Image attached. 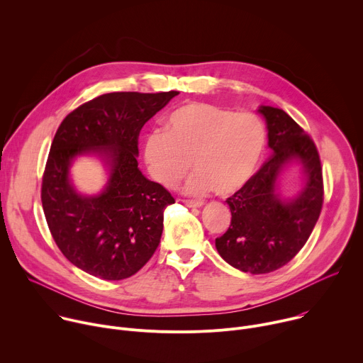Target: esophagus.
I'll return each mask as SVG.
<instances>
[{"mask_svg":"<svg viewBox=\"0 0 363 363\" xmlns=\"http://www.w3.org/2000/svg\"><path fill=\"white\" fill-rule=\"evenodd\" d=\"M184 203L186 206H192V208H199V206L203 205V201H199V199H184Z\"/></svg>","mask_w":363,"mask_h":363,"instance_id":"obj_1","label":"esophagus"}]
</instances>
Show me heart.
I'll list each match as a JSON object with an SVG mask.
<instances>
[{
	"instance_id": "b5f03b06",
	"label": "heart",
	"mask_w": 363,
	"mask_h": 363,
	"mask_svg": "<svg viewBox=\"0 0 363 363\" xmlns=\"http://www.w3.org/2000/svg\"><path fill=\"white\" fill-rule=\"evenodd\" d=\"M264 147L266 128L258 116L188 103L168 116L165 132L146 136L143 155L150 177L160 185L175 188L194 167L189 192L213 189L227 196L250 181Z\"/></svg>"
}]
</instances>
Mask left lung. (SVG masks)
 Returning <instances> with one entry per match:
<instances>
[{
  "label": "left lung",
  "instance_id": "left-lung-1",
  "mask_svg": "<svg viewBox=\"0 0 363 363\" xmlns=\"http://www.w3.org/2000/svg\"><path fill=\"white\" fill-rule=\"evenodd\" d=\"M273 157L250 181L227 198L231 211L228 230L216 240L220 255L233 267L266 274L286 266L312 234L323 205V175L318 147L284 111L262 106ZM291 159L302 162L306 184L294 200L283 201L275 181Z\"/></svg>",
  "mask_w": 363,
  "mask_h": 363
}]
</instances>
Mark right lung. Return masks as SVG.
I'll list each match as a JSON object with an SVG mask.
<instances>
[{"instance_id":"add662e5","label":"right lung","mask_w":363,"mask_h":363,"mask_svg":"<svg viewBox=\"0 0 363 363\" xmlns=\"http://www.w3.org/2000/svg\"><path fill=\"white\" fill-rule=\"evenodd\" d=\"M179 91H113L70 112L51 143L43 174L41 202L48 230L67 260L103 280L138 273L158 248L164 211L175 199L138 168L143 125ZM94 151L111 165L101 194L83 197L69 184L77 154Z\"/></svg>"}]
</instances>
